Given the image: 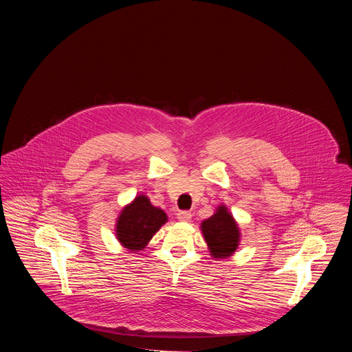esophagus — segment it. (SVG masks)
Wrapping results in <instances>:
<instances>
[{
    "mask_svg": "<svg viewBox=\"0 0 352 352\" xmlns=\"http://www.w3.org/2000/svg\"><path fill=\"white\" fill-rule=\"evenodd\" d=\"M177 219H178L179 221H189V220L192 219V213L188 212V210H179V212L177 213Z\"/></svg>",
    "mask_w": 352,
    "mask_h": 352,
    "instance_id": "esophagus-1",
    "label": "esophagus"
}]
</instances>
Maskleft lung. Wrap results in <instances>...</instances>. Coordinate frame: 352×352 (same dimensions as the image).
Masks as SVG:
<instances>
[{
    "instance_id": "8db88e82",
    "label": "left lung",
    "mask_w": 352,
    "mask_h": 352,
    "mask_svg": "<svg viewBox=\"0 0 352 352\" xmlns=\"http://www.w3.org/2000/svg\"><path fill=\"white\" fill-rule=\"evenodd\" d=\"M202 231L214 258H228L238 248L239 230L226 206H220L210 219L202 223Z\"/></svg>"
}]
</instances>
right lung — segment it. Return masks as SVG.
<instances>
[{"instance_id":"1","label":"right lung","mask_w":352,"mask_h":352,"mask_svg":"<svg viewBox=\"0 0 352 352\" xmlns=\"http://www.w3.org/2000/svg\"><path fill=\"white\" fill-rule=\"evenodd\" d=\"M167 221L166 213L152 206L144 195L124 208L117 221L118 241L129 250H142Z\"/></svg>"}]
</instances>
